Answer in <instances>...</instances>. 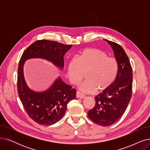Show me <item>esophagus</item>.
Here are the masks:
<instances>
[{
  "label": "esophagus",
  "mask_w": 150,
  "mask_h": 150,
  "mask_svg": "<svg viewBox=\"0 0 150 150\" xmlns=\"http://www.w3.org/2000/svg\"><path fill=\"white\" fill-rule=\"evenodd\" d=\"M76 96L77 98H84L86 96L84 93H81L80 91H77L76 93Z\"/></svg>",
  "instance_id": "obj_1"
}]
</instances>
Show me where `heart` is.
<instances>
[{
  "label": "heart",
  "instance_id": "b5f03b06",
  "mask_svg": "<svg viewBox=\"0 0 150 150\" xmlns=\"http://www.w3.org/2000/svg\"><path fill=\"white\" fill-rule=\"evenodd\" d=\"M67 70L69 80L74 84L79 83L86 74L88 79L79 88L84 92L92 93L97 88L100 91L106 90L113 84L118 72V63L104 51L86 49L78 58L70 59Z\"/></svg>",
  "mask_w": 150,
  "mask_h": 150
}]
</instances>
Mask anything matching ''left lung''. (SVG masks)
Masks as SVG:
<instances>
[{"label": "left lung", "mask_w": 150, "mask_h": 150, "mask_svg": "<svg viewBox=\"0 0 150 150\" xmlns=\"http://www.w3.org/2000/svg\"><path fill=\"white\" fill-rule=\"evenodd\" d=\"M106 41L113 49L118 72L113 84L96 97V105L88 112L92 122L103 127L115 123L124 114L132 88V70L127 53L119 44Z\"/></svg>", "instance_id": "8db88e82"}]
</instances>
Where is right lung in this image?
<instances>
[{"mask_svg": "<svg viewBox=\"0 0 150 150\" xmlns=\"http://www.w3.org/2000/svg\"><path fill=\"white\" fill-rule=\"evenodd\" d=\"M72 47L56 41L38 40L23 53L18 69V92L22 105L28 116L35 122L49 126L58 122L64 116L69 102L76 97V90L59 78L51 87L42 92L31 90L23 76V67L25 60L42 58L61 68L64 67V56Z\"/></svg>", "mask_w": 150, "mask_h": 150, "instance_id": "add662e5", "label": "right lung"}]
</instances>
